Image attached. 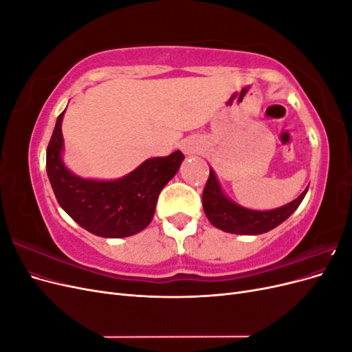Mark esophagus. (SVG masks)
<instances>
[{
    "label": "esophagus",
    "mask_w": 352,
    "mask_h": 352,
    "mask_svg": "<svg viewBox=\"0 0 352 352\" xmlns=\"http://www.w3.org/2000/svg\"><path fill=\"white\" fill-rule=\"evenodd\" d=\"M180 150H182L188 155L195 154L199 151V144L195 140H185L180 142Z\"/></svg>",
    "instance_id": "1"
}]
</instances>
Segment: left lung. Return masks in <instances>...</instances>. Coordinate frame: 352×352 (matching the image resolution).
I'll return each instance as SVG.
<instances>
[{"mask_svg":"<svg viewBox=\"0 0 352 352\" xmlns=\"http://www.w3.org/2000/svg\"><path fill=\"white\" fill-rule=\"evenodd\" d=\"M308 188L296 199L273 210H251L232 201L219 184L214 170L210 167V176L202 192V207L214 228L236 235H260L279 226L300 207Z\"/></svg>","mask_w":352,"mask_h":352,"instance_id":"left-lung-1","label":"left lung"}]
</instances>
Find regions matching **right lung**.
<instances>
[{"mask_svg": "<svg viewBox=\"0 0 352 352\" xmlns=\"http://www.w3.org/2000/svg\"><path fill=\"white\" fill-rule=\"evenodd\" d=\"M65 111L57 117L47 148V175L60 207L97 236L126 238L144 230L154 217L160 192L182 164L184 154L175 151L167 157L148 158L114 180L80 177L63 162Z\"/></svg>", "mask_w": 352, "mask_h": 352, "instance_id": "1", "label": "right lung"}]
</instances>
